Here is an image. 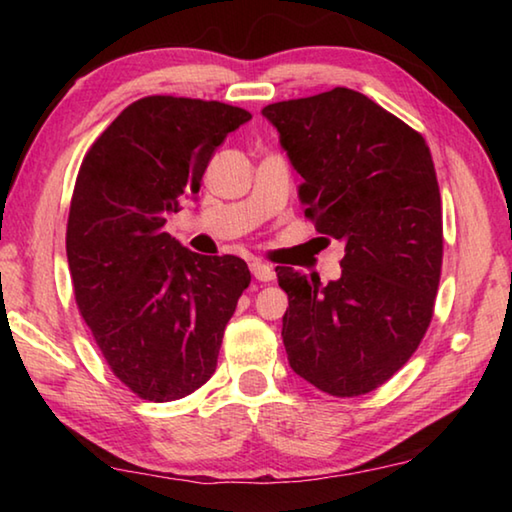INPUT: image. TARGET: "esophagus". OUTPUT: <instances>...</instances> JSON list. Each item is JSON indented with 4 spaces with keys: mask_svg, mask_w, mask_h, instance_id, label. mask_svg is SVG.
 <instances>
[{
    "mask_svg": "<svg viewBox=\"0 0 512 512\" xmlns=\"http://www.w3.org/2000/svg\"><path fill=\"white\" fill-rule=\"evenodd\" d=\"M250 271H253L255 280H259V282H273V280H275L273 266H268V264L253 262V264H250Z\"/></svg>",
    "mask_w": 512,
    "mask_h": 512,
    "instance_id": "34e87169",
    "label": "esophagus"
}]
</instances>
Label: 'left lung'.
<instances>
[{
    "instance_id": "left-lung-1",
    "label": "left lung",
    "mask_w": 512,
    "mask_h": 512,
    "mask_svg": "<svg viewBox=\"0 0 512 512\" xmlns=\"http://www.w3.org/2000/svg\"><path fill=\"white\" fill-rule=\"evenodd\" d=\"M320 235L345 241L336 282L277 266L296 375L334 397L386 384L418 350L443 268V205L424 137L366 94L334 88L266 106Z\"/></svg>"
}]
</instances>
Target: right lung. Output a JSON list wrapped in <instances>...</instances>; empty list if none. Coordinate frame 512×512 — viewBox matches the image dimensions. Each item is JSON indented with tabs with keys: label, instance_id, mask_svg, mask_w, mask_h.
Here are the masks:
<instances>
[{
	"label": "right lung",
	"instance_id": "right-lung-1",
	"mask_svg": "<svg viewBox=\"0 0 512 512\" xmlns=\"http://www.w3.org/2000/svg\"><path fill=\"white\" fill-rule=\"evenodd\" d=\"M250 117L153 94L121 110L81 162L65 235L76 307L112 375L142 400H180L214 375L250 284L244 259L196 255L164 232L216 146Z\"/></svg>",
	"mask_w": 512,
	"mask_h": 512
}]
</instances>
